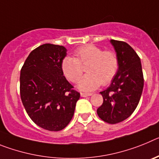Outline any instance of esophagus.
<instances>
[{"mask_svg":"<svg viewBox=\"0 0 159 159\" xmlns=\"http://www.w3.org/2000/svg\"><path fill=\"white\" fill-rule=\"evenodd\" d=\"M92 95V93H85V92H81L80 96L81 97H87V96H91Z\"/></svg>","mask_w":159,"mask_h":159,"instance_id":"34e87169","label":"esophagus"}]
</instances>
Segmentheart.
I'll return each instance as SVG.
<instances>
[{
    "label": "heart",
    "instance_id": "1",
    "mask_svg": "<svg viewBox=\"0 0 159 159\" xmlns=\"http://www.w3.org/2000/svg\"><path fill=\"white\" fill-rule=\"evenodd\" d=\"M75 57H67L61 64L63 73L71 83H77L86 67L87 74L79 82L78 88L84 92H91L102 85H107L117 74L119 58L115 52L103 49L92 44L78 48Z\"/></svg>",
    "mask_w": 159,
    "mask_h": 159
}]
</instances>
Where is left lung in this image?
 <instances>
[{
	"label": "left lung",
	"mask_w": 159,
	"mask_h": 159,
	"mask_svg": "<svg viewBox=\"0 0 159 159\" xmlns=\"http://www.w3.org/2000/svg\"><path fill=\"white\" fill-rule=\"evenodd\" d=\"M119 58V69L110 87L100 92L102 104L97 109L102 120L111 124L123 121L137 107L144 84L141 60L128 43L111 40Z\"/></svg>",
	"instance_id": "1"
}]
</instances>
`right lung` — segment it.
Instances as JSON below:
<instances>
[{
  "mask_svg": "<svg viewBox=\"0 0 159 159\" xmlns=\"http://www.w3.org/2000/svg\"><path fill=\"white\" fill-rule=\"evenodd\" d=\"M66 52L64 46L42 44L31 52L20 70V92L25 111L37 126L50 131L67 127L80 96L61 68Z\"/></svg>",
  "mask_w": 159,
  "mask_h": 159,
  "instance_id": "1",
  "label": "right lung"
}]
</instances>
